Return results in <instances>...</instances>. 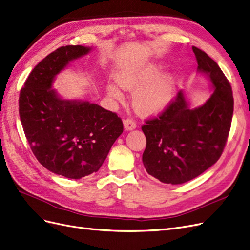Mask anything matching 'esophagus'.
Masks as SVG:
<instances>
[{
  "mask_svg": "<svg viewBox=\"0 0 250 250\" xmlns=\"http://www.w3.org/2000/svg\"><path fill=\"white\" fill-rule=\"evenodd\" d=\"M124 127L126 130H132L135 127H137V123H135L132 119L128 118V119L124 120Z\"/></svg>",
  "mask_w": 250,
  "mask_h": 250,
  "instance_id": "1",
  "label": "esophagus"
}]
</instances>
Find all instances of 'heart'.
Masks as SVG:
<instances>
[{
	"label": "heart",
	"instance_id": "b5f03b06",
	"mask_svg": "<svg viewBox=\"0 0 250 250\" xmlns=\"http://www.w3.org/2000/svg\"><path fill=\"white\" fill-rule=\"evenodd\" d=\"M160 72L158 64H146L117 76L119 86L130 92L135 90L132 105L141 116L156 115L164 110L172 99L175 80L171 74H162L157 78ZM107 94L113 100H123V94L116 85L109 84Z\"/></svg>",
	"mask_w": 250,
	"mask_h": 250
}]
</instances>
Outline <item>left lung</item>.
I'll return each instance as SVG.
<instances>
[{
  "label": "left lung",
  "mask_w": 250,
  "mask_h": 250,
  "mask_svg": "<svg viewBox=\"0 0 250 250\" xmlns=\"http://www.w3.org/2000/svg\"><path fill=\"white\" fill-rule=\"evenodd\" d=\"M198 71L206 73L214 92L203 105L190 108L179 92L157 117L145 121L147 145L143 164L164 184L187 183L220 158L230 130L233 97L229 81L206 52L193 47Z\"/></svg>",
  "instance_id": "8db88e82"
}]
</instances>
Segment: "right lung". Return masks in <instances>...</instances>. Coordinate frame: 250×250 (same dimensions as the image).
<instances>
[{"instance_id": "add662e5", "label": "right lung", "mask_w": 250, "mask_h": 250, "mask_svg": "<svg viewBox=\"0 0 250 250\" xmlns=\"http://www.w3.org/2000/svg\"><path fill=\"white\" fill-rule=\"evenodd\" d=\"M90 48L60 47L30 73L21 87L19 112L26 139L44 168L78 179L100 169L123 132L116 112L83 100H63L51 89L56 75Z\"/></svg>"}]
</instances>
